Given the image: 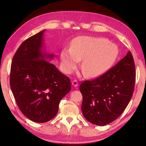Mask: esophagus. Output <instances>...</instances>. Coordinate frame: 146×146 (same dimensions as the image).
Returning <instances> with one entry per match:
<instances>
[{"label": "esophagus", "mask_w": 146, "mask_h": 146, "mask_svg": "<svg viewBox=\"0 0 146 146\" xmlns=\"http://www.w3.org/2000/svg\"><path fill=\"white\" fill-rule=\"evenodd\" d=\"M72 85L73 86H75V87H76V86H78V82H77L76 80H73V81L72 82Z\"/></svg>", "instance_id": "esophagus-1"}]
</instances>
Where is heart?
I'll list each match as a JSON object with an SVG mask.
<instances>
[{
	"mask_svg": "<svg viewBox=\"0 0 146 146\" xmlns=\"http://www.w3.org/2000/svg\"><path fill=\"white\" fill-rule=\"evenodd\" d=\"M119 54L118 46L106 38L82 36L75 40L72 48L62 49L61 64L64 72L70 74L83 59L82 68L86 75L97 77L112 67Z\"/></svg>",
	"mask_w": 146,
	"mask_h": 146,
	"instance_id": "obj_1",
	"label": "heart"
}]
</instances>
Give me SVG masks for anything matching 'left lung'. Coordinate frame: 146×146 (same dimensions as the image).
Instances as JSON below:
<instances>
[{"label":"left lung","mask_w":146,"mask_h":146,"mask_svg":"<svg viewBox=\"0 0 146 146\" xmlns=\"http://www.w3.org/2000/svg\"><path fill=\"white\" fill-rule=\"evenodd\" d=\"M135 80V64L129 51L103 75L80 85L83 116L93 124L100 126L117 119L131 100Z\"/></svg>","instance_id":"obj_1"}]
</instances>
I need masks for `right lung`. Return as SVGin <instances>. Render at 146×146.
Here are the masks:
<instances>
[{"instance_id":"add662e5","label":"right lung","mask_w":146,"mask_h":146,"mask_svg":"<svg viewBox=\"0 0 146 146\" xmlns=\"http://www.w3.org/2000/svg\"><path fill=\"white\" fill-rule=\"evenodd\" d=\"M43 30L24 41L11 63L10 85L24 115L44 123L58 111L60 102L71 90L70 78L49 62L54 54L45 50Z\"/></svg>"}]
</instances>
